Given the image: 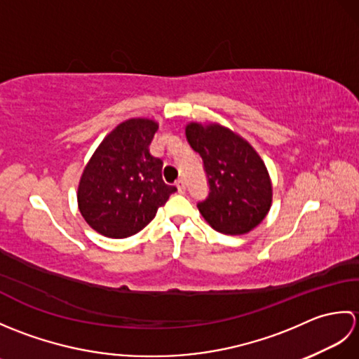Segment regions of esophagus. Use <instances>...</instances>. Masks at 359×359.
<instances>
[{"mask_svg":"<svg viewBox=\"0 0 359 359\" xmlns=\"http://www.w3.org/2000/svg\"><path fill=\"white\" fill-rule=\"evenodd\" d=\"M175 187H177L179 193H185V180L184 179H179L177 182H175Z\"/></svg>","mask_w":359,"mask_h":359,"instance_id":"1","label":"esophagus"}]
</instances>
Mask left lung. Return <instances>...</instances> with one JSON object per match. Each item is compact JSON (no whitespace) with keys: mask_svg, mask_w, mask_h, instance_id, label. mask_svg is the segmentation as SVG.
<instances>
[{"mask_svg":"<svg viewBox=\"0 0 359 359\" xmlns=\"http://www.w3.org/2000/svg\"><path fill=\"white\" fill-rule=\"evenodd\" d=\"M187 140L199 152L210 193L197 203L203 219L224 234H245L271 207V180L251 144L222 125L188 123Z\"/></svg>","mask_w":359,"mask_h":359,"instance_id":"left-lung-1","label":"left lung"}]
</instances>
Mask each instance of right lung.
<instances>
[{"label":"right lung","mask_w":359,"mask_h":359,"mask_svg":"<svg viewBox=\"0 0 359 359\" xmlns=\"http://www.w3.org/2000/svg\"><path fill=\"white\" fill-rule=\"evenodd\" d=\"M158 123L129 118L104 137L83 170L79 210L90 228L123 239L143 230L177 188L162 179L163 162L149 154Z\"/></svg>","instance_id":"1"}]
</instances>
